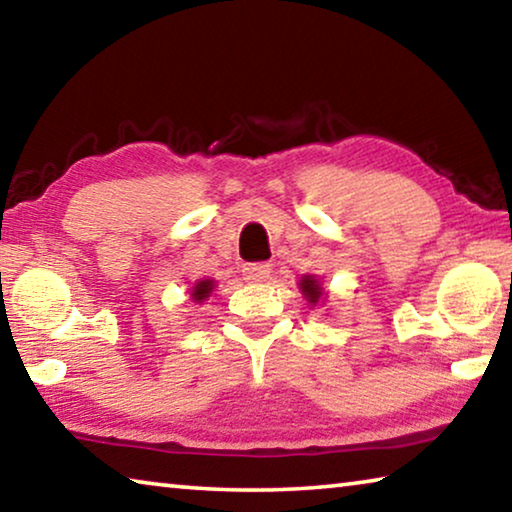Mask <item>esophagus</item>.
<instances>
[{"label": "esophagus", "mask_w": 512, "mask_h": 512, "mask_svg": "<svg viewBox=\"0 0 512 512\" xmlns=\"http://www.w3.org/2000/svg\"><path fill=\"white\" fill-rule=\"evenodd\" d=\"M241 273H244L246 282H264V280H268V275H271V264H266V262L246 264L244 268H241Z\"/></svg>", "instance_id": "esophagus-1"}]
</instances>
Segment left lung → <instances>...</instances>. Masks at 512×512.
Returning a JSON list of instances; mask_svg holds the SVG:
<instances>
[{"label":"left lung","mask_w":512,"mask_h":512,"mask_svg":"<svg viewBox=\"0 0 512 512\" xmlns=\"http://www.w3.org/2000/svg\"><path fill=\"white\" fill-rule=\"evenodd\" d=\"M300 291H302V296L307 298L309 305H316V302L323 298V287H320L314 275L302 277V280H300Z\"/></svg>","instance_id":"1"}]
</instances>
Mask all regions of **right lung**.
<instances>
[{
	"label": "right lung",
	"mask_w": 512,
	"mask_h": 512,
	"mask_svg": "<svg viewBox=\"0 0 512 512\" xmlns=\"http://www.w3.org/2000/svg\"><path fill=\"white\" fill-rule=\"evenodd\" d=\"M214 289V280H201L192 287V300L194 302H203L205 298H210V293Z\"/></svg>",
	"instance_id": "1"
}]
</instances>
